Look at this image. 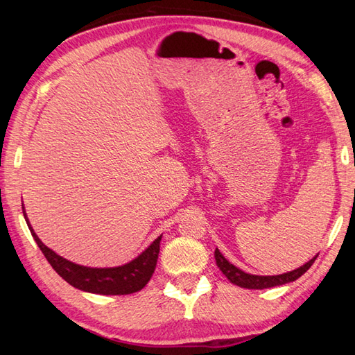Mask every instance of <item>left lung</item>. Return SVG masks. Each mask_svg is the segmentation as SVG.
Instances as JSON below:
<instances>
[{"label":"left lung","instance_id":"obj_1","mask_svg":"<svg viewBox=\"0 0 355 355\" xmlns=\"http://www.w3.org/2000/svg\"><path fill=\"white\" fill-rule=\"evenodd\" d=\"M315 258H318V256H314V258L311 261H308L305 266L299 267L293 271H288V273L277 275V276H256V275H248V273H245V271L239 270L238 267H235L233 263H230L227 259H225L218 248L215 250L216 266L220 267V270L225 275V277H227L232 284L241 286V288H248V290L271 288V286L284 285V284L296 281V279H299L308 268L313 266Z\"/></svg>","mask_w":355,"mask_h":355}]
</instances>
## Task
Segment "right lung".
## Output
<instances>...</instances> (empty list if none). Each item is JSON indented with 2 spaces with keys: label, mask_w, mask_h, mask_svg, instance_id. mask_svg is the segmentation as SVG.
Returning a JSON list of instances; mask_svg holds the SVG:
<instances>
[{
  "label": "right lung",
  "mask_w": 355,
  "mask_h": 355,
  "mask_svg": "<svg viewBox=\"0 0 355 355\" xmlns=\"http://www.w3.org/2000/svg\"><path fill=\"white\" fill-rule=\"evenodd\" d=\"M28 224V221H27ZM32 236L36 241L37 247L41 248L45 259L49 261L53 270L61 276L64 281L69 282L71 286L82 291L96 293V294H112V296H122V294H131L140 291L145 286L157 266L158 252H160V239L158 236L139 258H135L130 263H125L122 267L114 268H89L84 266H78L70 261L64 259L62 256L56 254L49 247H45L41 239L36 236L33 229Z\"/></svg>",
  "instance_id": "add662e5"
}]
</instances>
